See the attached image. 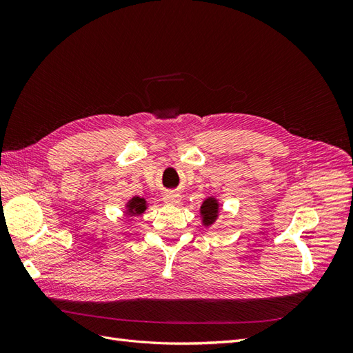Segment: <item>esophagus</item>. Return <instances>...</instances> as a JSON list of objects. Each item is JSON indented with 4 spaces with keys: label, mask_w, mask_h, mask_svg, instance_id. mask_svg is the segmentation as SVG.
Returning <instances> with one entry per match:
<instances>
[{
    "label": "esophagus",
    "mask_w": 353,
    "mask_h": 353,
    "mask_svg": "<svg viewBox=\"0 0 353 353\" xmlns=\"http://www.w3.org/2000/svg\"><path fill=\"white\" fill-rule=\"evenodd\" d=\"M163 201L168 203V205H178L181 201V196L175 193V191H168V193H165L163 196Z\"/></svg>",
    "instance_id": "34e87169"
}]
</instances>
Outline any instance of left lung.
Listing matches in <instances>:
<instances>
[{
  "label": "left lung",
  "mask_w": 353,
  "mask_h": 353,
  "mask_svg": "<svg viewBox=\"0 0 353 353\" xmlns=\"http://www.w3.org/2000/svg\"><path fill=\"white\" fill-rule=\"evenodd\" d=\"M218 210H219V205L215 199H206L203 201V205L200 208V213L203 215V223L205 225H210V223L215 222V219L218 218Z\"/></svg>",
  "instance_id": "8db88e82"
}]
</instances>
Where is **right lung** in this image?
Wrapping results in <instances>:
<instances>
[{
    "instance_id": "right-lung-1",
    "label": "right lung",
    "mask_w": 353,
    "mask_h": 353,
    "mask_svg": "<svg viewBox=\"0 0 353 353\" xmlns=\"http://www.w3.org/2000/svg\"><path fill=\"white\" fill-rule=\"evenodd\" d=\"M128 215H141V213L147 209L145 200L141 197H134L128 203Z\"/></svg>"
}]
</instances>
